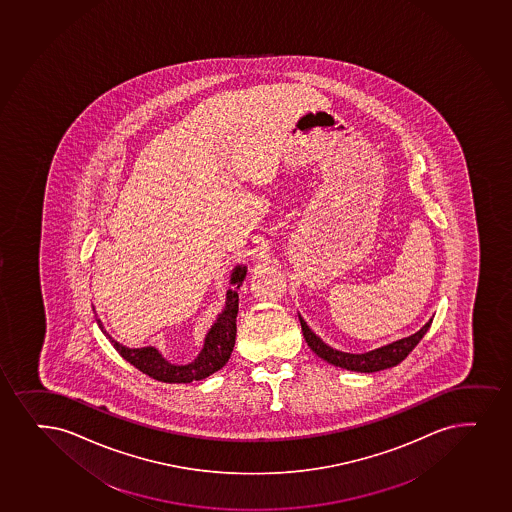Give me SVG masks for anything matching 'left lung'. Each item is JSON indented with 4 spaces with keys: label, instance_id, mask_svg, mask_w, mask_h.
Here are the masks:
<instances>
[{
    "label": "left lung",
    "instance_id": "obj_1",
    "mask_svg": "<svg viewBox=\"0 0 512 512\" xmlns=\"http://www.w3.org/2000/svg\"><path fill=\"white\" fill-rule=\"evenodd\" d=\"M300 324L303 337H305L308 346L322 360L331 363V365H336V367L353 370V372L370 373L396 367L397 363H401L415 349L416 344L420 343L421 337L427 334L432 320L423 325L420 331L415 332L413 336L404 337V339H399L396 343L387 344V346L373 349V351H368V353H361V355H353V353H344V351L332 349L319 336L313 334L312 329L308 327L307 322L301 319V317Z\"/></svg>",
    "mask_w": 512,
    "mask_h": 512
}]
</instances>
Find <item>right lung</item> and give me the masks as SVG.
Instances as JSON below:
<instances>
[{
	"label": "right lung",
	"mask_w": 512,
	"mask_h": 512,
	"mask_svg": "<svg viewBox=\"0 0 512 512\" xmlns=\"http://www.w3.org/2000/svg\"><path fill=\"white\" fill-rule=\"evenodd\" d=\"M245 276H247V267L238 265L231 276L233 288L228 289L226 308L217 317V322L212 325L209 334L205 336L204 348L200 351L199 356L188 365H171L169 361L159 355L157 349L151 348V346L137 349L127 348L123 344L116 343L115 339H111L106 334L101 320H97V324L101 327V331L109 337V341L115 346L116 351L125 360L130 361L133 367L139 368L140 372H144L152 379L168 382V384H188L192 380L205 379L228 363L231 351L235 348L238 288Z\"/></svg>",
	"instance_id": "right-lung-1"
}]
</instances>
